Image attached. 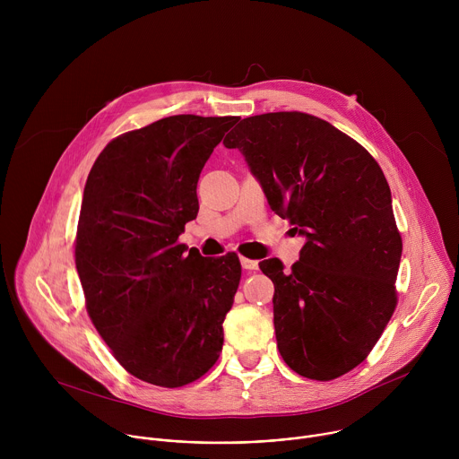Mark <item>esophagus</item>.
Listing matches in <instances>:
<instances>
[{
  "label": "esophagus",
  "instance_id": "34e87169",
  "mask_svg": "<svg viewBox=\"0 0 459 459\" xmlns=\"http://www.w3.org/2000/svg\"><path fill=\"white\" fill-rule=\"evenodd\" d=\"M239 261H241V267H243L245 271H257V269H259L255 259H248V257H243V255H241Z\"/></svg>",
  "mask_w": 459,
  "mask_h": 459
}]
</instances>
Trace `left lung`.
<instances>
[{"instance_id":"left-lung-1","label":"left lung","mask_w":459,"mask_h":459,"mask_svg":"<svg viewBox=\"0 0 459 459\" xmlns=\"http://www.w3.org/2000/svg\"><path fill=\"white\" fill-rule=\"evenodd\" d=\"M238 149L271 209L305 236L290 273L259 264L274 283V329L285 363L329 381L358 367L396 308L402 236L376 160L329 121L305 112L245 117L223 140Z\"/></svg>"}]
</instances>
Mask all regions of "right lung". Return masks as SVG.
<instances>
[{"label": "right lung", "instance_id": "1", "mask_svg": "<svg viewBox=\"0 0 459 459\" xmlns=\"http://www.w3.org/2000/svg\"><path fill=\"white\" fill-rule=\"evenodd\" d=\"M236 121L158 119L112 140L87 178L76 234L87 312L119 365L142 381L183 386L220 358L239 259L186 254L178 238L198 216L202 169Z\"/></svg>", "mask_w": 459, "mask_h": 459}]
</instances>
